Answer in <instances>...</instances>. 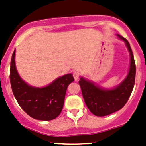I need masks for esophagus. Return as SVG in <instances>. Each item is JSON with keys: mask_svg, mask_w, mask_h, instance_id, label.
Segmentation results:
<instances>
[{"mask_svg": "<svg viewBox=\"0 0 146 146\" xmlns=\"http://www.w3.org/2000/svg\"><path fill=\"white\" fill-rule=\"evenodd\" d=\"M73 77H74V80H75V81H77L79 79V73H77V72H74V73H73Z\"/></svg>", "mask_w": 146, "mask_h": 146, "instance_id": "obj_1", "label": "esophagus"}]
</instances>
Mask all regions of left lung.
I'll return each instance as SVG.
<instances>
[{"mask_svg": "<svg viewBox=\"0 0 146 146\" xmlns=\"http://www.w3.org/2000/svg\"><path fill=\"white\" fill-rule=\"evenodd\" d=\"M116 35L124 41L130 53V68L125 80L111 89L100 87L82 77L79 81L86 105L93 115L98 117L108 115L120 110L127 102L134 87L136 67L133 51L127 39L119 34Z\"/></svg>", "mask_w": 146, "mask_h": 146, "instance_id": "obj_1", "label": "left lung"}]
</instances>
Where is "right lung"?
<instances>
[{"label":"right lung","instance_id":"add662e5","mask_svg":"<svg viewBox=\"0 0 146 146\" xmlns=\"http://www.w3.org/2000/svg\"><path fill=\"white\" fill-rule=\"evenodd\" d=\"M15 54L16 49L11 62L10 80L18 103L30 117L36 120L48 121L57 117L63 108L67 87L74 80L72 74L58 77L44 87L31 86L18 73Z\"/></svg>","mask_w":146,"mask_h":146}]
</instances>
